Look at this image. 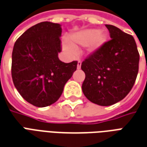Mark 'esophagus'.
<instances>
[{"label":"esophagus","mask_w":147,"mask_h":147,"mask_svg":"<svg viewBox=\"0 0 147 147\" xmlns=\"http://www.w3.org/2000/svg\"><path fill=\"white\" fill-rule=\"evenodd\" d=\"M81 61H78V66H77V68H78V69H81Z\"/></svg>","instance_id":"1"}]
</instances>
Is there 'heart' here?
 Segmentation results:
<instances>
[{"label":"heart","mask_w":147,"mask_h":147,"mask_svg":"<svg viewBox=\"0 0 147 147\" xmlns=\"http://www.w3.org/2000/svg\"><path fill=\"white\" fill-rule=\"evenodd\" d=\"M107 38L105 33L98 32L96 29H87L73 34L69 38L70 45L65 43L63 49L70 55L74 53V49L78 46L88 45L90 51H95L107 41Z\"/></svg>","instance_id":"b5f03b06"}]
</instances>
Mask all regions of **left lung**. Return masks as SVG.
Masks as SVG:
<instances>
[{
    "label": "left lung",
    "mask_w": 147,
    "mask_h": 147,
    "mask_svg": "<svg viewBox=\"0 0 147 147\" xmlns=\"http://www.w3.org/2000/svg\"><path fill=\"white\" fill-rule=\"evenodd\" d=\"M106 26L111 39L81 63L85 74L84 95L103 107L121 101L129 93L136 80L140 62L134 37L114 26Z\"/></svg>",
    "instance_id": "obj_1"
}]
</instances>
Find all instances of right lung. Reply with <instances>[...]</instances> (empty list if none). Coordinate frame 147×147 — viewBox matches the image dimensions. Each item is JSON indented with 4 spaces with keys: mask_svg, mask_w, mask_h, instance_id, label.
Returning <instances> with one entry per match:
<instances>
[{
    "mask_svg": "<svg viewBox=\"0 0 147 147\" xmlns=\"http://www.w3.org/2000/svg\"><path fill=\"white\" fill-rule=\"evenodd\" d=\"M60 24L42 22L25 31L15 43L11 77L14 85L26 101L37 107L53 104L64 85L77 69L78 61L59 60Z\"/></svg>",
    "mask_w": 147,
    "mask_h": 147,
    "instance_id": "obj_1",
    "label": "right lung"
}]
</instances>
